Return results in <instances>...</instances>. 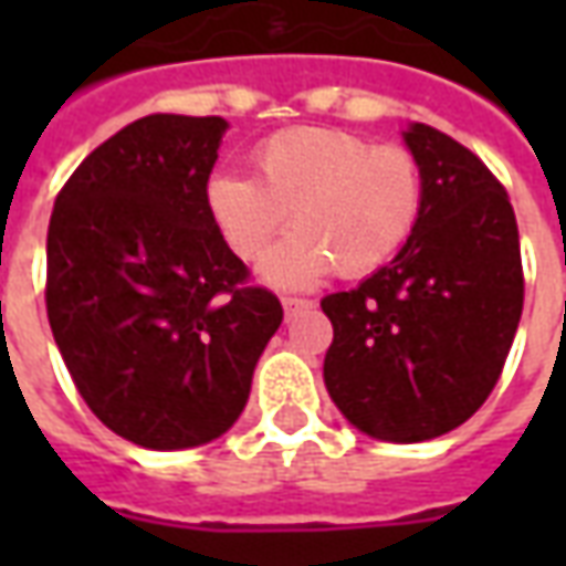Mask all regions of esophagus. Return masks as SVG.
<instances>
[{
	"label": "esophagus",
	"instance_id": "esophagus-1",
	"mask_svg": "<svg viewBox=\"0 0 566 566\" xmlns=\"http://www.w3.org/2000/svg\"><path fill=\"white\" fill-rule=\"evenodd\" d=\"M282 306L287 315H294V312H300V308L312 306V300H303V296H282Z\"/></svg>",
	"mask_w": 566,
	"mask_h": 566
}]
</instances>
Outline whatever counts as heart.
<instances>
[{"mask_svg": "<svg viewBox=\"0 0 566 566\" xmlns=\"http://www.w3.org/2000/svg\"><path fill=\"white\" fill-rule=\"evenodd\" d=\"M254 175L218 172L206 185L211 223L235 258L254 263L294 218L300 227L263 263L275 284L300 287L336 270L364 279L391 263L416 233L424 172L403 145L357 133L291 127L251 154Z\"/></svg>", "mask_w": 566, "mask_h": 566, "instance_id": "obj_1", "label": "heart"}]
</instances>
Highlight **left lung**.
<instances>
[{
	"label": "left lung",
	"mask_w": 566,
	"mask_h": 566,
	"mask_svg": "<svg viewBox=\"0 0 566 566\" xmlns=\"http://www.w3.org/2000/svg\"><path fill=\"white\" fill-rule=\"evenodd\" d=\"M424 209L403 251L321 300L333 324L324 385L357 430L388 442L449 433L494 391L524 306L518 223L497 175L412 124Z\"/></svg>",
	"instance_id": "obj_1"
}]
</instances>
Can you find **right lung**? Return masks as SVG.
I'll return each mask as SVG.
<instances>
[{"label": "right lung", "instance_id": "obj_1", "mask_svg": "<svg viewBox=\"0 0 566 566\" xmlns=\"http://www.w3.org/2000/svg\"><path fill=\"white\" fill-rule=\"evenodd\" d=\"M223 129V117H139L84 157L51 211L56 348L93 416L145 449L230 430L284 318L206 209Z\"/></svg>", "mask_w": 566, "mask_h": 566}]
</instances>
